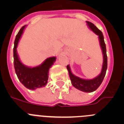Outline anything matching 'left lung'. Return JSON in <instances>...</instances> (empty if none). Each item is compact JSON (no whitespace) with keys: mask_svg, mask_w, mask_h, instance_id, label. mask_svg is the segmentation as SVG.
Returning <instances> with one entry per match:
<instances>
[{"mask_svg":"<svg viewBox=\"0 0 124 124\" xmlns=\"http://www.w3.org/2000/svg\"><path fill=\"white\" fill-rule=\"evenodd\" d=\"M86 22L89 28L93 33L98 36L101 51H102V57H103V62H102L101 72L95 78H92V79H85V78H80V77L74 74L71 71L70 65H67V68L68 71V73H69L70 78L71 81V84L74 87H75L76 89L80 90V91H82V92H92L97 90L103 81L106 73V71H107V54H106V44H105L104 40L102 33L93 23L87 22V21H86Z\"/></svg>","mask_w":124,"mask_h":124,"instance_id":"8db88e82","label":"left lung"}]
</instances>
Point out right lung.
<instances>
[{
    "label": "right lung",
    "instance_id": "1",
    "mask_svg": "<svg viewBox=\"0 0 124 124\" xmlns=\"http://www.w3.org/2000/svg\"><path fill=\"white\" fill-rule=\"evenodd\" d=\"M27 25L21 28L16 37L14 47V65L15 71L20 82L27 89L35 90L44 87L48 79L50 68L56 61V57L46 59L42 63L36 67H29L22 63L17 53V46Z\"/></svg>",
    "mask_w": 124,
    "mask_h": 124
}]
</instances>
